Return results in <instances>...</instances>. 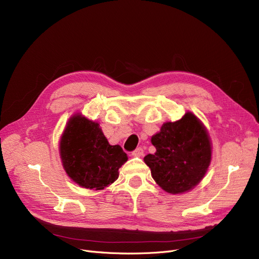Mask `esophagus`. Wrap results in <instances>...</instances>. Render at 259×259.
Here are the masks:
<instances>
[{
    "instance_id": "esophagus-1",
    "label": "esophagus",
    "mask_w": 259,
    "mask_h": 259,
    "mask_svg": "<svg viewBox=\"0 0 259 259\" xmlns=\"http://www.w3.org/2000/svg\"><path fill=\"white\" fill-rule=\"evenodd\" d=\"M143 153H144L143 149H142L141 147H139V148H137L135 151H134V152L132 153V155H133V156H138V157H140V156H142Z\"/></svg>"
}]
</instances>
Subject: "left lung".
<instances>
[{
  "label": "left lung",
  "mask_w": 259,
  "mask_h": 259,
  "mask_svg": "<svg viewBox=\"0 0 259 259\" xmlns=\"http://www.w3.org/2000/svg\"><path fill=\"white\" fill-rule=\"evenodd\" d=\"M151 141L156 152L147 155L144 162L164 191H188L204 178L211 159L210 139L193 113L164 123Z\"/></svg>",
  "instance_id": "1"
}]
</instances>
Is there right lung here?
Instances as JSON below:
<instances>
[{
	"label": "right lung",
	"instance_id": "right-lung-1",
	"mask_svg": "<svg viewBox=\"0 0 259 259\" xmlns=\"http://www.w3.org/2000/svg\"><path fill=\"white\" fill-rule=\"evenodd\" d=\"M59 149L69 177L87 189L102 190L112 184L127 160L120 146L108 143L98 123L79 115L69 120Z\"/></svg>",
	"mask_w": 259,
	"mask_h": 259
}]
</instances>
